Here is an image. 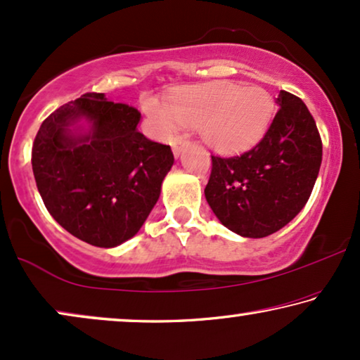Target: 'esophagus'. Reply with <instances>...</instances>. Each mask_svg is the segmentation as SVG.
Wrapping results in <instances>:
<instances>
[{
  "mask_svg": "<svg viewBox=\"0 0 360 360\" xmlns=\"http://www.w3.org/2000/svg\"><path fill=\"white\" fill-rule=\"evenodd\" d=\"M186 144H188V142L184 141V139H179L176 142H174V146H172V150H174V155L179 157L180 152L184 150V147H185Z\"/></svg>",
  "mask_w": 360,
  "mask_h": 360,
  "instance_id": "1",
  "label": "esophagus"
}]
</instances>
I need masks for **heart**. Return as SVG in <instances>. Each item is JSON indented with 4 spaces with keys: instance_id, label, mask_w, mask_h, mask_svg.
I'll list each match as a JSON object with an SVG mask.
<instances>
[{
    "instance_id": "obj_1",
    "label": "heart",
    "mask_w": 360,
    "mask_h": 360,
    "mask_svg": "<svg viewBox=\"0 0 360 360\" xmlns=\"http://www.w3.org/2000/svg\"><path fill=\"white\" fill-rule=\"evenodd\" d=\"M144 110L162 137L174 136L181 124L200 129L203 141L214 149L238 150L262 136L274 101L264 88L219 82L184 88L170 96L169 106L146 98Z\"/></svg>"
}]
</instances>
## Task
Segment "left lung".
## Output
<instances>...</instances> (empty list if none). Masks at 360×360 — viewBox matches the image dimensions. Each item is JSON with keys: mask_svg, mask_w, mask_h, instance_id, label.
<instances>
[{"mask_svg": "<svg viewBox=\"0 0 360 360\" xmlns=\"http://www.w3.org/2000/svg\"><path fill=\"white\" fill-rule=\"evenodd\" d=\"M267 132L240 155H211L205 196L221 223L244 238L277 233L311 195L323 142L311 112L298 96L280 91Z\"/></svg>", "mask_w": 360, "mask_h": 360, "instance_id": "1", "label": "left lung"}]
</instances>
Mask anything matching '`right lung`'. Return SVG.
<instances>
[{
    "instance_id": "1",
    "label": "right lung",
    "mask_w": 360,
    "mask_h": 360,
    "mask_svg": "<svg viewBox=\"0 0 360 360\" xmlns=\"http://www.w3.org/2000/svg\"><path fill=\"white\" fill-rule=\"evenodd\" d=\"M86 117L92 129L71 134ZM141 112L85 93L46 117L32 144V172L52 218L75 238L115 248L137 234L174 165L170 146L137 131Z\"/></svg>"
}]
</instances>
